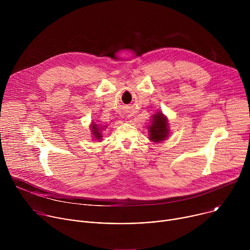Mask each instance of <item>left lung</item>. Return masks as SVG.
Instances as JSON below:
<instances>
[{
  "mask_svg": "<svg viewBox=\"0 0 250 250\" xmlns=\"http://www.w3.org/2000/svg\"><path fill=\"white\" fill-rule=\"evenodd\" d=\"M147 126L149 139L154 144H160L169 136L168 119L162 112L155 113L150 119V125Z\"/></svg>",
  "mask_w": 250,
  "mask_h": 250,
  "instance_id": "8db88e82",
  "label": "left lung"
}]
</instances>
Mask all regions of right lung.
I'll list each match as a JSON object with an SVG mask.
<instances>
[{
	"mask_svg": "<svg viewBox=\"0 0 250 250\" xmlns=\"http://www.w3.org/2000/svg\"><path fill=\"white\" fill-rule=\"evenodd\" d=\"M104 128H106V125H100L98 124H96L95 122H92V124L90 125V129H91V133L93 135V139L97 140V141H101L103 134H102V130H104Z\"/></svg>",
	"mask_w": 250,
	"mask_h": 250,
	"instance_id": "add662e5",
	"label": "right lung"
}]
</instances>
